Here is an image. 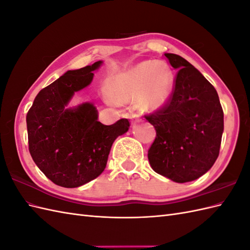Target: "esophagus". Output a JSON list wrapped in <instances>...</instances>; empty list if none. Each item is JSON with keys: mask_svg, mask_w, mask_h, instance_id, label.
Masks as SVG:
<instances>
[{"mask_svg": "<svg viewBox=\"0 0 250 250\" xmlns=\"http://www.w3.org/2000/svg\"><path fill=\"white\" fill-rule=\"evenodd\" d=\"M130 118L132 120V123H136V121H139V116L136 114H133Z\"/></svg>", "mask_w": 250, "mask_h": 250, "instance_id": "1", "label": "esophagus"}]
</instances>
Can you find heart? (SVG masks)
<instances>
[{
	"label": "heart",
	"instance_id": "obj_1",
	"mask_svg": "<svg viewBox=\"0 0 250 250\" xmlns=\"http://www.w3.org/2000/svg\"><path fill=\"white\" fill-rule=\"evenodd\" d=\"M173 75L167 63L145 61L109 78L105 85L109 100L126 104L137 100L143 113L159 112L169 101Z\"/></svg>",
	"mask_w": 250,
	"mask_h": 250
}]
</instances>
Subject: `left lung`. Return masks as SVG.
Segmentation results:
<instances>
[{"mask_svg": "<svg viewBox=\"0 0 250 250\" xmlns=\"http://www.w3.org/2000/svg\"><path fill=\"white\" fill-rule=\"evenodd\" d=\"M165 56L178 72L166 106L145 116L156 131L148 160L159 175L185 183L205 175L215 163L224 112L216 89L191 63L177 54Z\"/></svg>", "mask_w": 250, "mask_h": 250, "instance_id": "obj_1", "label": "left lung"}]
</instances>
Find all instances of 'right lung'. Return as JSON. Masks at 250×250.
I'll list each match as a JSON object with an SVG mask.
<instances>
[{"instance_id": "right-lung-1", "label": "right lung", "mask_w": 250, "mask_h": 250, "mask_svg": "<svg viewBox=\"0 0 250 250\" xmlns=\"http://www.w3.org/2000/svg\"><path fill=\"white\" fill-rule=\"evenodd\" d=\"M102 62L67 71L39 91L26 115L28 150L35 164L62 188H79L100 176L115 139L129 130L125 118L111 125L98 121L90 102L67 107L75 92L91 83L92 71Z\"/></svg>"}]
</instances>
